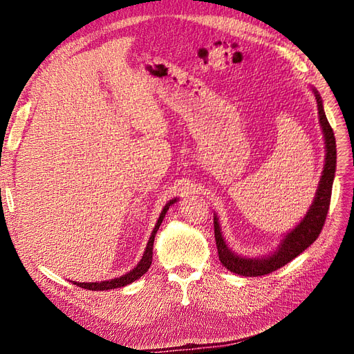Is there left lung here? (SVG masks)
<instances>
[{"label":"left lung","instance_id":"left-lung-1","mask_svg":"<svg viewBox=\"0 0 354 354\" xmlns=\"http://www.w3.org/2000/svg\"><path fill=\"white\" fill-rule=\"evenodd\" d=\"M317 100V111H319V121L322 125L324 136H325V145H326V160L324 167L322 178L319 181V187L316 192V198L313 201V205L310 207L307 216L301 220V223L291 232L286 234V238L281 242L279 250L274 254L264 257V259H243L236 254H233L227 245L224 243L221 236L220 226L217 217L214 218V236H216L217 251L220 263L226 267L227 270L241 274V276H264L269 274L277 269H281L289 261H292L297 255L301 254L312 245L324 229V224L328 216L329 203H330V194H332V183H334L335 176V167H337V146H335V136L332 131V127L329 125L326 115L324 112L322 99L313 90Z\"/></svg>","mask_w":354,"mask_h":354}]
</instances>
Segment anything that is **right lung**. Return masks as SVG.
Instances as JSON below:
<instances>
[{
  "mask_svg": "<svg viewBox=\"0 0 354 354\" xmlns=\"http://www.w3.org/2000/svg\"><path fill=\"white\" fill-rule=\"evenodd\" d=\"M174 202H176V199L169 201V202L167 203V205L164 207L162 212H160V216H159V218H158L156 226H155V229H153V232H152V234H151V239H149V242H147L146 251H145V254H143V257H142V260H140V263H138V264L134 267V269H133L131 272H128L127 274H122L121 277H115V279L104 281V282H95V283H94V282H90V283H85V282H82V283L73 282V283L77 285V286H80V288L88 289V291H108V289H115V288L125 286V285H128V283H131V282L137 281L138 277H142V276L149 270V267H151V264H152V254H153L155 234H156V232H158V229H159V226H160V223H162V220H164V217H165V212L168 211L171 203H174Z\"/></svg>",
  "mask_w": 354,
  "mask_h": 354,
  "instance_id": "obj_1",
  "label": "right lung"
}]
</instances>
